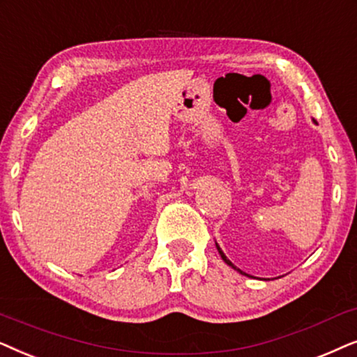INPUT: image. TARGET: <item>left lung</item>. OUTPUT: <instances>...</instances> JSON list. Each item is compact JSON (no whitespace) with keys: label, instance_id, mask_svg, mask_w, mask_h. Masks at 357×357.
Returning <instances> with one entry per match:
<instances>
[{"label":"left lung","instance_id":"8db88e82","mask_svg":"<svg viewBox=\"0 0 357 357\" xmlns=\"http://www.w3.org/2000/svg\"><path fill=\"white\" fill-rule=\"evenodd\" d=\"M217 250H218V253H220V256H222V259H223V261H225V263H227L228 266H231V268H234V269H236V268H235V266H234V264H231V263H230V261H228V259H227V256H225V255H223V251H222L220 248H218V245H217ZM236 271H240V269H236ZM240 273H241V274H245V273H243V271H240ZM245 275H246V274H245Z\"/></svg>","mask_w":357,"mask_h":357}]
</instances>
